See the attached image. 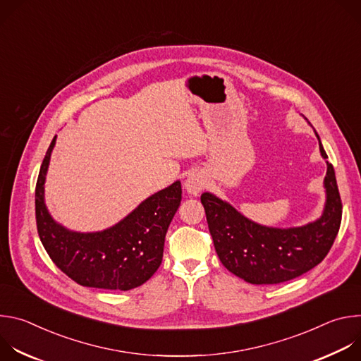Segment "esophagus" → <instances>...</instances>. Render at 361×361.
<instances>
[{
  "label": "esophagus",
  "mask_w": 361,
  "mask_h": 361,
  "mask_svg": "<svg viewBox=\"0 0 361 361\" xmlns=\"http://www.w3.org/2000/svg\"><path fill=\"white\" fill-rule=\"evenodd\" d=\"M205 183H207V180H205V177H204L201 173L192 171V173L185 178L184 187H185V190H187L190 194L197 195L200 191L204 190Z\"/></svg>",
  "instance_id": "1"
}]
</instances>
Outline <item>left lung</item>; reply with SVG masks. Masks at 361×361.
Returning a JSON list of instances; mask_svg holds the SVG:
<instances>
[{"mask_svg":"<svg viewBox=\"0 0 361 361\" xmlns=\"http://www.w3.org/2000/svg\"><path fill=\"white\" fill-rule=\"evenodd\" d=\"M316 135L322 157L327 160L320 137L317 133ZM326 163L323 214L301 227L262 226L214 194H201L217 255L228 271L251 284H279L307 273L324 260L338 233L343 209L334 169Z\"/></svg>","mask_w":361,"mask_h":361,"instance_id":"obj_1","label":"left lung"}]
</instances>
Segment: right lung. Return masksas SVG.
Here are the masks:
<instances>
[{
    "mask_svg": "<svg viewBox=\"0 0 361 361\" xmlns=\"http://www.w3.org/2000/svg\"><path fill=\"white\" fill-rule=\"evenodd\" d=\"M57 135L47 149L35 187L37 230L49 259L84 287L127 291L144 284L161 264L166 234L181 202V183L149 195L110 228L71 231L51 217L44 200Z\"/></svg>",
    "mask_w": 361,
    "mask_h": 361,
    "instance_id": "right-lung-1",
    "label": "right lung"
}]
</instances>
